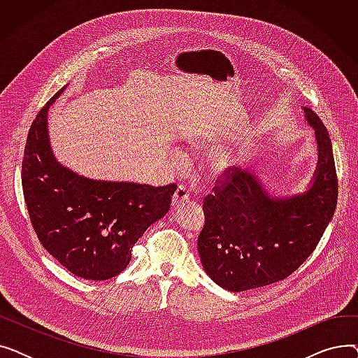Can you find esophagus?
Instances as JSON below:
<instances>
[{
	"label": "esophagus",
	"mask_w": 358,
	"mask_h": 358,
	"mask_svg": "<svg viewBox=\"0 0 358 358\" xmlns=\"http://www.w3.org/2000/svg\"><path fill=\"white\" fill-rule=\"evenodd\" d=\"M189 199H190L189 189H187L185 185H178V189L173 196V208H178V206H181L182 203L189 201Z\"/></svg>",
	"instance_id": "1"
}]
</instances>
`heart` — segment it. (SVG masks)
<instances>
[{"instance_id":"b5f03b06","label":"heart","mask_w":358,"mask_h":358,"mask_svg":"<svg viewBox=\"0 0 358 358\" xmlns=\"http://www.w3.org/2000/svg\"><path fill=\"white\" fill-rule=\"evenodd\" d=\"M234 161H235V159H234V157H232L231 154L223 152V154H219V155L213 159V166H215L216 171L222 173V171H224V169H228L229 166H232Z\"/></svg>"}]
</instances>
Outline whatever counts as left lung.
Instances as JSON below:
<instances>
[{
	"instance_id": "1",
	"label": "left lung",
	"mask_w": 358,
	"mask_h": 358,
	"mask_svg": "<svg viewBox=\"0 0 358 358\" xmlns=\"http://www.w3.org/2000/svg\"><path fill=\"white\" fill-rule=\"evenodd\" d=\"M317 141V165L309 189L271 197L252 171L236 166L204 197V227L197 250L204 271L220 287L245 292L287 278L322 238L338 200L332 143L324 123L303 108Z\"/></svg>"
}]
</instances>
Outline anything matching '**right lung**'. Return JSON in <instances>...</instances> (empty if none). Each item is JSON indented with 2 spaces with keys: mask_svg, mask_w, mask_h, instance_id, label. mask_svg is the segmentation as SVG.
<instances>
[{
  "mask_svg": "<svg viewBox=\"0 0 358 358\" xmlns=\"http://www.w3.org/2000/svg\"><path fill=\"white\" fill-rule=\"evenodd\" d=\"M64 88L30 126L22 165L24 200L37 238L59 264L87 280H108L129 266L136 241L166 215L177 185L90 180L62 166L50 149L48 110Z\"/></svg>",
  "mask_w": 358,
  "mask_h": 358,
  "instance_id": "right-lung-1",
  "label": "right lung"
}]
</instances>
